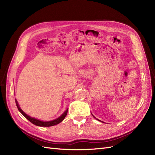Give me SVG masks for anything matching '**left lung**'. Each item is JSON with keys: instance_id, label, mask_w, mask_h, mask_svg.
<instances>
[{"instance_id": "8db88e82", "label": "left lung", "mask_w": 155, "mask_h": 155, "mask_svg": "<svg viewBox=\"0 0 155 155\" xmlns=\"http://www.w3.org/2000/svg\"><path fill=\"white\" fill-rule=\"evenodd\" d=\"M92 116H93V117H94V118H96V117H95V116H94V115H93V114H92ZM96 120H98V121H101V120H98V119H97V118H96ZM101 122H103V121H101ZM103 123H104V122H103Z\"/></svg>"}]
</instances>
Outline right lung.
I'll use <instances>...</instances> for the list:
<instances>
[{"instance_id":"obj_1","label":"right lung","mask_w":155,"mask_h":155,"mask_svg":"<svg viewBox=\"0 0 155 155\" xmlns=\"http://www.w3.org/2000/svg\"><path fill=\"white\" fill-rule=\"evenodd\" d=\"M15 103H16V105L17 107V109H18V110H19V112H21V113L23 116H24L27 120H28L31 123H32L33 124H34V125H35L37 126H40V127H51V126H54V125H58L59 123L61 122V121L64 119V118H65V117H66V116L67 114V112H68V109H67L66 110H65L63 112V114L61 116H60L59 118H56V119H55L54 120H51V121H42V120H39L38 119H36L35 118H32V117L30 116L29 115L26 114L25 112L21 109V107H19V105H18V102H17L16 99H15Z\"/></svg>"}]
</instances>
